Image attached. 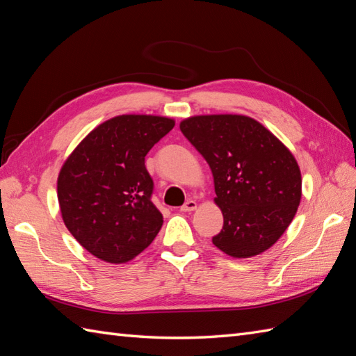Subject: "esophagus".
<instances>
[{"label":"esophagus","mask_w":356,"mask_h":356,"mask_svg":"<svg viewBox=\"0 0 356 356\" xmlns=\"http://www.w3.org/2000/svg\"><path fill=\"white\" fill-rule=\"evenodd\" d=\"M195 209H197V202L191 200V198H189V200H186L184 203V206H181V208H180L181 212H191V211H195Z\"/></svg>","instance_id":"obj_1"}]
</instances>
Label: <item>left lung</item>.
I'll return each instance as SVG.
<instances>
[{"label":"left lung","instance_id":"left-lung-1","mask_svg":"<svg viewBox=\"0 0 356 356\" xmlns=\"http://www.w3.org/2000/svg\"><path fill=\"white\" fill-rule=\"evenodd\" d=\"M180 130L212 171L213 202L225 220L213 245L232 258L268 250L300 204L302 175L293 153L245 115H195Z\"/></svg>","mask_w":356,"mask_h":356}]
</instances>
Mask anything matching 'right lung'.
<instances>
[{"label": "right lung", "instance_id": "add662e5", "mask_svg": "<svg viewBox=\"0 0 356 356\" xmlns=\"http://www.w3.org/2000/svg\"><path fill=\"white\" fill-rule=\"evenodd\" d=\"M175 127L159 115H118L74 148L57 177L66 229L95 258L129 262L152 244L163 217L145 168L152 147Z\"/></svg>", "mask_w": 356, "mask_h": 356}]
</instances>
